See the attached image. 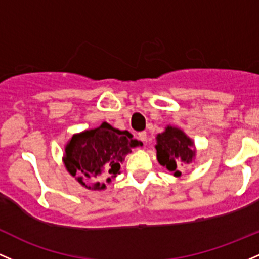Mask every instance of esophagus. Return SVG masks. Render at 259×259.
I'll return each instance as SVG.
<instances>
[{"label":"esophagus","mask_w":259,"mask_h":259,"mask_svg":"<svg viewBox=\"0 0 259 259\" xmlns=\"http://www.w3.org/2000/svg\"><path fill=\"white\" fill-rule=\"evenodd\" d=\"M138 138H139V140L143 141L144 144L146 143V139H147V134H146V132H141V133H139V134H138Z\"/></svg>","instance_id":"1"}]
</instances>
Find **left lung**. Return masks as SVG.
<instances>
[{"mask_svg": "<svg viewBox=\"0 0 259 259\" xmlns=\"http://www.w3.org/2000/svg\"><path fill=\"white\" fill-rule=\"evenodd\" d=\"M155 149L158 163L173 172L176 177L182 175L178 167L192 163L197 156L194 141L173 125H167L161 134H157Z\"/></svg>", "mask_w": 259, "mask_h": 259, "instance_id": "8db88e82", "label": "left lung"}]
</instances>
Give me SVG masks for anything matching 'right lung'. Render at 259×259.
<instances>
[{
  "instance_id": "obj_1",
  "label": "right lung",
  "mask_w": 259,
  "mask_h": 259,
  "mask_svg": "<svg viewBox=\"0 0 259 259\" xmlns=\"http://www.w3.org/2000/svg\"><path fill=\"white\" fill-rule=\"evenodd\" d=\"M126 130L113 127L103 121L95 129L73 134L65 145L62 162L72 177L82 187L92 190H104L120 173V164L132 149L140 146ZM96 180L90 185L88 181Z\"/></svg>"
}]
</instances>
